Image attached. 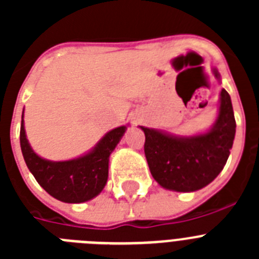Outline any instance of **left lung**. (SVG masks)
Wrapping results in <instances>:
<instances>
[{
  "label": "left lung",
  "mask_w": 259,
  "mask_h": 259,
  "mask_svg": "<svg viewBox=\"0 0 259 259\" xmlns=\"http://www.w3.org/2000/svg\"><path fill=\"white\" fill-rule=\"evenodd\" d=\"M219 79L217 68L212 70ZM146 161L158 184L176 192H194L219 175L232 148L236 122L232 102L222 89L218 118L206 134L179 137L141 125Z\"/></svg>",
  "instance_id": "8db88e82"
}]
</instances>
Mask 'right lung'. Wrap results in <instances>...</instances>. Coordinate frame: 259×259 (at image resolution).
<instances>
[{
  "label": "right lung",
  "instance_id": "obj_1",
  "mask_svg": "<svg viewBox=\"0 0 259 259\" xmlns=\"http://www.w3.org/2000/svg\"><path fill=\"white\" fill-rule=\"evenodd\" d=\"M125 130L127 127L122 125L107 132L95 149L83 157L53 162L38 157L32 150L22 119L20 148L27 167L50 196L63 202L80 203L92 200L104 189L109 176V157Z\"/></svg>",
  "mask_w": 259,
  "mask_h": 259
}]
</instances>
